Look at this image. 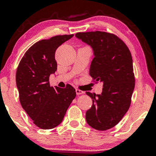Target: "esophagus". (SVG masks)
Listing matches in <instances>:
<instances>
[{"label":"esophagus","instance_id":"obj_1","mask_svg":"<svg viewBox=\"0 0 156 156\" xmlns=\"http://www.w3.org/2000/svg\"><path fill=\"white\" fill-rule=\"evenodd\" d=\"M76 94H78V95H79V94H83V93H84L83 91L80 90V89H76Z\"/></svg>","mask_w":156,"mask_h":156}]
</instances>
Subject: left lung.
<instances>
[{"label": "left lung", "mask_w": 156, "mask_h": 156, "mask_svg": "<svg viewBox=\"0 0 156 156\" xmlns=\"http://www.w3.org/2000/svg\"><path fill=\"white\" fill-rule=\"evenodd\" d=\"M76 37L92 48L94 57L89 75L95 83H103L101 94L86 92L93 103L86 112V120L94 129L108 130L119 123L130 108L135 87L131 53L114 34L78 32Z\"/></svg>", "instance_id": "obj_1"}]
</instances>
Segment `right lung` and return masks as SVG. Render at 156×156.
I'll return each mask as SVG.
<instances>
[{
  "instance_id": "add662e5",
  "label": "right lung",
  "mask_w": 156,
  "mask_h": 156,
  "mask_svg": "<svg viewBox=\"0 0 156 156\" xmlns=\"http://www.w3.org/2000/svg\"><path fill=\"white\" fill-rule=\"evenodd\" d=\"M73 34L58 35L34 44L26 52L16 72V83L23 108L42 129H52L63 120L76 98L71 85L64 89L50 85L49 77L57 69L56 49Z\"/></svg>"
}]
</instances>
